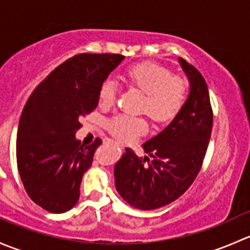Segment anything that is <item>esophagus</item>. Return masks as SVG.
<instances>
[{"instance_id":"34e87169","label":"esophagus","mask_w":250,"mask_h":250,"mask_svg":"<svg viewBox=\"0 0 250 250\" xmlns=\"http://www.w3.org/2000/svg\"><path fill=\"white\" fill-rule=\"evenodd\" d=\"M105 144H107V145H113V146H118V144L116 143V141L111 140V139H106L105 140Z\"/></svg>"}]
</instances>
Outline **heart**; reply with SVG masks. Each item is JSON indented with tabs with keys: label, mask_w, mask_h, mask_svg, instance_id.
<instances>
[{
	"label": "heart",
	"mask_w": 250,
	"mask_h": 250,
	"mask_svg": "<svg viewBox=\"0 0 250 250\" xmlns=\"http://www.w3.org/2000/svg\"><path fill=\"white\" fill-rule=\"evenodd\" d=\"M127 83L145 94L141 111L157 123L172 121L184 109L190 85L183 77L173 76L172 71L162 65L143 62L130 66L125 71ZM118 84L113 78H106L99 88V103L103 107L115 104ZM144 117L118 115L109 122L111 132L121 140H132L147 130Z\"/></svg>",
	"instance_id": "1"
}]
</instances>
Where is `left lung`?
Returning a JSON list of instances; mask_svg holds the SVG:
<instances>
[{"label":"left lung","instance_id":"left-lung-1","mask_svg":"<svg viewBox=\"0 0 250 250\" xmlns=\"http://www.w3.org/2000/svg\"><path fill=\"white\" fill-rule=\"evenodd\" d=\"M181 69L190 83L188 102L172 122L143 144L138 157L127 147L115 165V186L134 208L151 210L180 197L202 167L213 127L209 92L202 75L184 59Z\"/></svg>","mask_w":250,"mask_h":250}]
</instances>
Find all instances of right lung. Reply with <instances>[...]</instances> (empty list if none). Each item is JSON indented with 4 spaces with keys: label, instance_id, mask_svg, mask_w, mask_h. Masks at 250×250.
Here are the masks:
<instances>
[{
    "label": "right lung",
    "instance_id": "add662e5",
    "mask_svg": "<svg viewBox=\"0 0 250 250\" xmlns=\"http://www.w3.org/2000/svg\"><path fill=\"white\" fill-rule=\"evenodd\" d=\"M125 59L120 54L75 55L35 88L19 120L17 163L29 197L50 213L74 208L83 174L102 140L82 145L80 120L99 103V88Z\"/></svg>",
    "mask_w": 250,
    "mask_h": 250
}]
</instances>
